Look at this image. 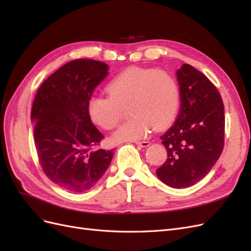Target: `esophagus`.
Returning a JSON list of instances; mask_svg holds the SVG:
<instances>
[{
  "mask_svg": "<svg viewBox=\"0 0 251 251\" xmlns=\"http://www.w3.org/2000/svg\"><path fill=\"white\" fill-rule=\"evenodd\" d=\"M135 143L137 144V146L140 147V148H148V147L150 146V144H151L149 141H141V142H140V141H137V142H135Z\"/></svg>",
  "mask_w": 251,
  "mask_h": 251,
  "instance_id": "esophagus-1",
  "label": "esophagus"
}]
</instances>
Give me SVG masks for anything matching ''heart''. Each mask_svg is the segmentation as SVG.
<instances>
[{
	"label": "heart",
	"mask_w": 251,
	"mask_h": 251,
	"mask_svg": "<svg viewBox=\"0 0 251 251\" xmlns=\"http://www.w3.org/2000/svg\"><path fill=\"white\" fill-rule=\"evenodd\" d=\"M109 97L94 95L89 100L88 114L92 123L105 130L115 127L121 107L128 103L132 118L113 134L114 142L146 138L151 127H168L180 107V88L172 74L154 68L131 67L118 74L107 87Z\"/></svg>",
	"instance_id": "b5f03b06"
}]
</instances>
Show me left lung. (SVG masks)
Returning a JSON list of instances; mask_svg holds the SVG:
<instances>
[{"instance_id": "obj_1", "label": "left lung", "mask_w": 251, "mask_h": 251, "mask_svg": "<svg viewBox=\"0 0 251 251\" xmlns=\"http://www.w3.org/2000/svg\"><path fill=\"white\" fill-rule=\"evenodd\" d=\"M181 107L170 130L161 136L168 159L157 177L173 188L196 184L210 172L224 147V104L203 73L183 64L177 70Z\"/></svg>"}]
</instances>
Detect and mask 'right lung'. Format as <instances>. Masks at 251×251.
I'll return each mask as SVG.
<instances>
[{"instance_id": "obj_1", "label": "right lung", "mask_w": 251, "mask_h": 251, "mask_svg": "<svg viewBox=\"0 0 251 251\" xmlns=\"http://www.w3.org/2000/svg\"><path fill=\"white\" fill-rule=\"evenodd\" d=\"M109 66L79 58L51 74L37 90L31 110L40 163L55 184L73 193L93 187L109 168L113 150H95L103 135L92 124L88 102Z\"/></svg>"}]
</instances>
